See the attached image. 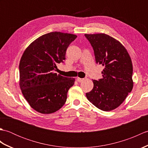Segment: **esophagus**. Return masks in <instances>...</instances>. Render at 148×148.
<instances>
[{"instance_id":"34e87169","label":"esophagus","mask_w":148,"mask_h":148,"mask_svg":"<svg viewBox=\"0 0 148 148\" xmlns=\"http://www.w3.org/2000/svg\"><path fill=\"white\" fill-rule=\"evenodd\" d=\"M83 80H84V78H80V77H77V81H78V82H79V83H81V82H82V81H83Z\"/></svg>"}]
</instances>
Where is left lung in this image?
I'll list each match as a JSON object with an SVG mask.
<instances>
[{
  "label": "left lung",
  "mask_w": 148,
  "mask_h": 148,
  "mask_svg": "<svg viewBox=\"0 0 148 148\" xmlns=\"http://www.w3.org/2000/svg\"><path fill=\"white\" fill-rule=\"evenodd\" d=\"M92 45L95 62L104 69L102 79L93 80V88L86 93L97 108L109 111L121 104L133 88V67L125 47L104 34H84Z\"/></svg>",
  "instance_id": "1"
}]
</instances>
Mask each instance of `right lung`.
Returning <instances> with one entry per match:
<instances>
[{
    "label": "right lung",
    "instance_id": "obj_1",
    "mask_svg": "<svg viewBox=\"0 0 148 148\" xmlns=\"http://www.w3.org/2000/svg\"><path fill=\"white\" fill-rule=\"evenodd\" d=\"M74 34L53 32L45 34L27 47L20 65V86L30 106L42 114L60 109L67 100L74 78L57 74V65L64 63L67 49L76 39Z\"/></svg>",
    "mask_w": 148,
    "mask_h": 148
}]
</instances>
